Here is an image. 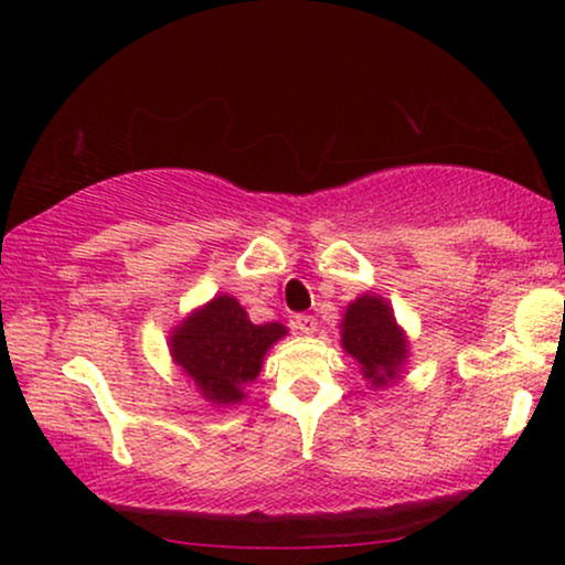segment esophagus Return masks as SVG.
Here are the masks:
<instances>
[{
    "instance_id": "esophagus-1",
    "label": "esophagus",
    "mask_w": 565,
    "mask_h": 565,
    "mask_svg": "<svg viewBox=\"0 0 565 565\" xmlns=\"http://www.w3.org/2000/svg\"><path fill=\"white\" fill-rule=\"evenodd\" d=\"M292 327L298 331H303V334H313L316 329H319V321H316V316L311 313H298L296 319H292Z\"/></svg>"
}]
</instances>
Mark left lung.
Returning <instances> with one entry per match:
<instances>
[{
  "mask_svg": "<svg viewBox=\"0 0 565 565\" xmlns=\"http://www.w3.org/2000/svg\"><path fill=\"white\" fill-rule=\"evenodd\" d=\"M342 347L360 362L373 385H385L406 360V339L396 327L388 303L377 296H362L350 303L342 321Z\"/></svg>",
  "mask_w": 565,
  "mask_h": 565,
  "instance_id": "1",
  "label": "left lung"
}]
</instances>
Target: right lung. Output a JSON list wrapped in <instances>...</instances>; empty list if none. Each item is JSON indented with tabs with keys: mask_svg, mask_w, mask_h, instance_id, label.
<instances>
[{
	"mask_svg": "<svg viewBox=\"0 0 565 565\" xmlns=\"http://www.w3.org/2000/svg\"><path fill=\"white\" fill-rule=\"evenodd\" d=\"M285 334L282 323H252L236 298L218 296L172 334V354L213 404H236L262 370V358Z\"/></svg>",
	"mask_w": 565,
	"mask_h": 565,
	"instance_id": "obj_1",
	"label": "right lung"
}]
</instances>
